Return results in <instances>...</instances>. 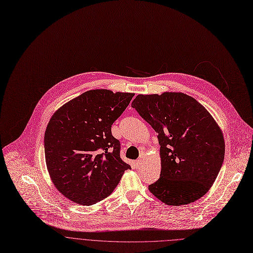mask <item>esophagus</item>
<instances>
[{"mask_svg":"<svg viewBox=\"0 0 253 253\" xmlns=\"http://www.w3.org/2000/svg\"><path fill=\"white\" fill-rule=\"evenodd\" d=\"M135 164H136V166L139 168V167H141V165H142V160L141 159H138L136 162H135Z\"/></svg>","mask_w":253,"mask_h":253,"instance_id":"1","label":"esophagus"}]
</instances>
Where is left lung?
Here are the masks:
<instances>
[{"label": "left lung", "mask_w": 253, "mask_h": 253, "mask_svg": "<svg viewBox=\"0 0 253 253\" xmlns=\"http://www.w3.org/2000/svg\"><path fill=\"white\" fill-rule=\"evenodd\" d=\"M132 107L158 133L161 174L149 191L168 206L191 204L214 183L224 159L222 132L210 112L182 92L139 94Z\"/></svg>", "instance_id": "obj_1"}]
</instances>
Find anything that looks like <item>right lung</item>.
Masks as SVG:
<instances>
[{
  "label": "right lung",
  "instance_id": "right-lung-1",
  "mask_svg": "<svg viewBox=\"0 0 253 253\" xmlns=\"http://www.w3.org/2000/svg\"><path fill=\"white\" fill-rule=\"evenodd\" d=\"M134 93L88 90L51 116L44 133V156L50 179L68 200L90 206L108 197L131 169L120 158V142L111 125Z\"/></svg>",
  "mask_w": 253,
  "mask_h": 253
}]
</instances>
